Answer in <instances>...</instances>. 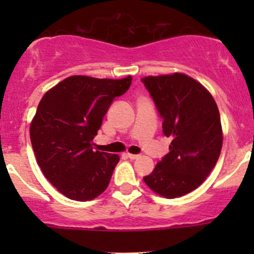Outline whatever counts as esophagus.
I'll return each mask as SVG.
<instances>
[{
  "label": "esophagus",
  "mask_w": 254,
  "mask_h": 254,
  "mask_svg": "<svg viewBox=\"0 0 254 254\" xmlns=\"http://www.w3.org/2000/svg\"><path fill=\"white\" fill-rule=\"evenodd\" d=\"M127 158H130V160H136V158H139V155H134V153H127Z\"/></svg>",
  "instance_id": "esophagus-1"
}]
</instances>
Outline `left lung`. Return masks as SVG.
Returning a JSON list of instances; mask_svg holds the SVG:
<instances>
[{
    "label": "left lung",
    "mask_w": 254,
    "mask_h": 254,
    "mask_svg": "<svg viewBox=\"0 0 254 254\" xmlns=\"http://www.w3.org/2000/svg\"><path fill=\"white\" fill-rule=\"evenodd\" d=\"M141 81L163 118V134L172 137L170 152L143 178L148 188L167 199L198 188L219 160L222 127L210 92L186 73L147 76Z\"/></svg>",
    "instance_id": "left-lung-1"
}]
</instances>
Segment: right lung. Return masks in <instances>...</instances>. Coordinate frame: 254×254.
Here are the masks:
<instances>
[{
  "label": "right lung",
  "instance_id": "1",
  "mask_svg": "<svg viewBox=\"0 0 254 254\" xmlns=\"http://www.w3.org/2000/svg\"><path fill=\"white\" fill-rule=\"evenodd\" d=\"M131 79L70 76L39 102L29 130L35 158L45 178L68 199L92 200L108 187L119 156L93 151L92 140Z\"/></svg>",
  "mask_w": 254,
  "mask_h": 254
}]
</instances>
